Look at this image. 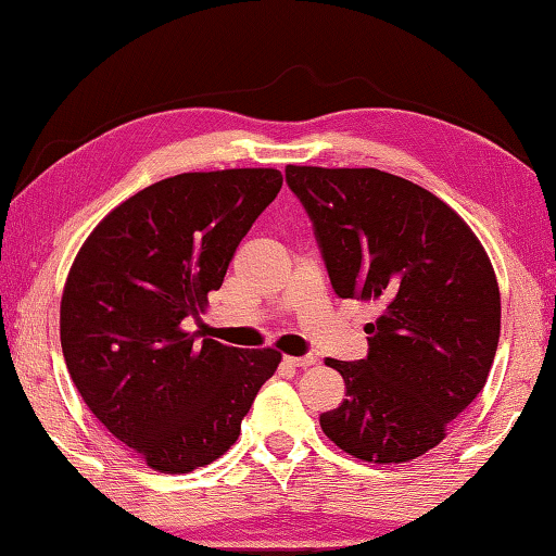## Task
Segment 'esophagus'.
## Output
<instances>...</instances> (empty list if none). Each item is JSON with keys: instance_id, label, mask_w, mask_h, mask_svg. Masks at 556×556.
<instances>
[{"instance_id": "34e87169", "label": "esophagus", "mask_w": 556, "mask_h": 556, "mask_svg": "<svg viewBox=\"0 0 556 556\" xmlns=\"http://www.w3.org/2000/svg\"><path fill=\"white\" fill-rule=\"evenodd\" d=\"M286 362L295 368H309L317 364V358L315 356H286Z\"/></svg>"}]
</instances>
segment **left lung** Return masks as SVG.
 Wrapping results in <instances>:
<instances>
[{
	"label": "left lung",
	"instance_id": "8db88e82",
	"mask_svg": "<svg viewBox=\"0 0 556 556\" xmlns=\"http://www.w3.org/2000/svg\"><path fill=\"white\" fill-rule=\"evenodd\" d=\"M339 298L378 305L368 356L337 362L346 397L319 415L339 450L405 464L434 450L483 391L501 290L483 243L430 190L376 168L288 165Z\"/></svg>",
	"mask_w": 556,
	"mask_h": 556
}]
</instances>
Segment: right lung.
Returning a JSON list of instances; mask_svg holds the SVG:
<instances>
[{"label": "right lung", "instance_id": "obj_1", "mask_svg": "<svg viewBox=\"0 0 556 556\" xmlns=\"http://www.w3.org/2000/svg\"><path fill=\"white\" fill-rule=\"evenodd\" d=\"M276 168L180 173L106 214L77 251L61 298V346L83 401L161 473H190L237 442L276 349L198 342L207 307L258 214Z\"/></svg>", "mask_w": 556, "mask_h": 556}]
</instances>
